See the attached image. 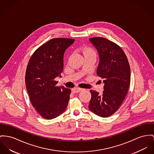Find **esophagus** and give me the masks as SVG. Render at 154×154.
Listing matches in <instances>:
<instances>
[{"mask_svg": "<svg viewBox=\"0 0 154 154\" xmlns=\"http://www.w3.org/2000/svg\"><path fill=\"white\" fill-rule=\"evenodd\" d=\"M83 89L82 88H75L72 89V92L73 93H78L80 92L81 91H82Z\"/></svg>", "mask_w": 154, "mask_h": 154, "instance_id": "34e87169", "label": "esophagus"}]
</instances>
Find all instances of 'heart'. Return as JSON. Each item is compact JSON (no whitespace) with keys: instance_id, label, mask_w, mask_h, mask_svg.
<instances>
[{"instance_id":"1","label":"heart","mask_w":154,"mask_h":154,"mask_svg":"<svg viewBox=\"0 0 154 154\" xmlns=\"http://www.w3.org/2000/svg\"><path fill=\"white\" fill-rule=\"evenodd\" d=\"M81 51L82 54H83L84 57L86 56H93L96 57V53L95 50L89 47H85L81 49Z\"/></svg>"}]
</instances>
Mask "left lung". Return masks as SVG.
<instances>
[{"instance_id": "8db88e82", "label": "left lung", "mask_w": 154, "mask_h": 154, "mask_svg": "<svg viewBox=\"0 0 154 154\" xmlns=\"http://www.w3.org/2000/svg\"><path fill=\"white\" fill-rule=\"evenodd\" d=\"M97 50L100 62L97 74L103 79L102 95L91 90L89 109L102 117L112 116L120 107L130 84V67L122 48L113 41L103 37L89 39Z\"/></svg>"}]
</instances>
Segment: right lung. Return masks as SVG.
<instances>
[{
  "mask_svg": "<svg viewBox=\"0 0 154 154\" xmlns=\"http://www.w3.org/2000/svg\"><path fill=\"white\" fill-rule=\"evenodd\" d=\"M75 41L56 38L42 44L31 55L26 72L25 82L31 104L41 116L48 120L64 112L71 89L57 86L55 78L63 69V54Z\"/></svg>",
  "mask_w": 154,
  "mask_h": 154,
  "instance_id": "right-lung-1",
  "label": "right lung"
}]
</instances>
